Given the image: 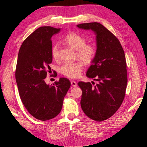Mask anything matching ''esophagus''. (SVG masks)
I'll list each match as a JSON object with an SVG mask.
<instances>
[{
    "instance_id": "esophagus-1",
    "label": "esophagus",
    "mask_w": 147,
    "mask_h": 147,
    "mask_svg": "<svg viewBox=\"0 0 147 147\" xmlns=\"http://www.w3.org/2000/svg\"><path fill=\"white\" fill-rule=\"evenodd\" d=\"M71 85H72V86H73V87H75V86H77V83L76 82L72 81L71 82Z\"/></svg>"
}]
</instances>
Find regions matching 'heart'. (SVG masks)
I'll use <instances>...</instances> for the list:
<instances>
[{"instance_id":"heart-1","label":"heart","mask_w":147,"mask_h":147,"mask_svg":"<svg viewBox=\"0 0 147 147\" xmlns=\"http://www.w3.org/2000/svg\"><path fill=\"white\" fill-rule=\"evenodd\" d=\"M67 45L77 51V57L85 63H90L94 59L96 54V48L92 43H86V39L76 32H70L64 38ZM53 59L57 60L59 57V47L55 44L51 49ZM83 69L82 61L75 63H67L59 67V72L64 76L70 78H77L80 76Z\"/></svg>"}]
</instances>
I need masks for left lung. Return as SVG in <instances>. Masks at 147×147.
Masks as SVG:
<instances>
[{"instance_id": "left-lung-1", "label": "left lung", "mask_w": 147, "mask_h": 147, "mask_svg": "<svg viewBox=\"0 0 147 147\" xmlns=\"http://www.w3.org/2000/svg\"><path fill=\"white\" fill-rule=\"evenodd\" d=\"M96 34L97 50L86 75L98 83L79 82L82 90L81 107L87 117L102 121L115 113L123 103L127 83L126 61L119 40L99 23L78 24Z\"/></svg>"}]
</instances>
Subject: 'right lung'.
Instances as JSON below:
<instances>
[{
	"mask_svg": "<svg viewBox=\"0 0 147 147\" xmlns=\"http://www.w3.org/2000/svg\"><path fill=\"white\" fill-rule=\"evenodd\" d=\"M59 30L51 26L38 28L24 40L18 56L15 78L20 98L29 113L42 121L60 113L71 85L66 78H60L51 85L45 82L53 59L51 38Z\"/></svg>",
	"mask_w": 147,
	"mask_h": 147,
	"instance_id": "obj_1",
	"label": "right lung"
}]
</instances>
